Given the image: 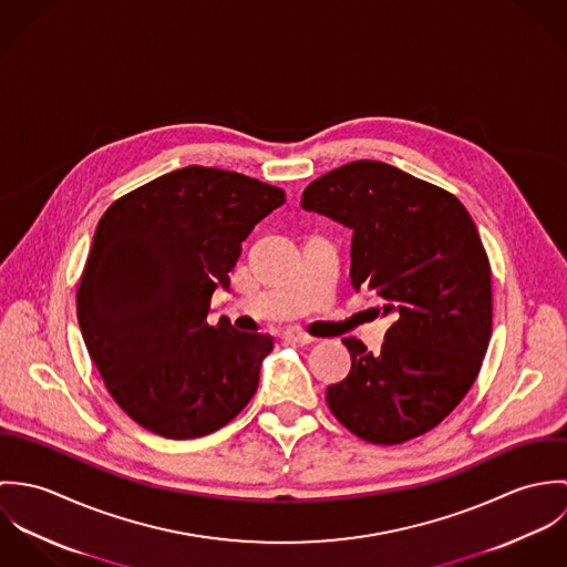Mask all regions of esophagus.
<instances>
[{"label": "esophagus", "mask_w": 567, "mask_h": 567, "mask_svg": "<svg viewBox=\"0 0 567 567\" xmlns=\"http://www.w3.org/2000/svg\"><path fill=\"white\" fill-rule=\"evenodd\" d=\"M284 340H288L292 344H310V342H315L312 336H308L306 331H299V329H286L284 331Z\"/></svg>", "instance_id": "34e87169"}]
</instances>
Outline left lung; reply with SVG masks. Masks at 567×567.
I'll use <instances>...</instances> for the list:
<instances>
[{
  "label": "left lung",
  "instance_id": "obj_1",
  "mask_svg": "<svg viewBox=\"0 0 567 567\" xmlns=\"http://www.w3.org/2000/svg\"><path fill=\"white\" fill-rule=\"evenodd\" d=\"M301 207L353 231L351 286L393 317L375 355L342 338L351 371L327 386L329 410L378 445L430 432L476 382L491 338V266L472 216L454 194L369 159L312 181Z\"/></svg>",
  "mask_w": 567,
  "mask_h": 567
}]
</instances>
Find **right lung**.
Here are the masks:
<instances>
[{"label":"right lung","mask_w":567,"mask_h":567,"mask_svg":"<svg viewBox=\"0 0 567 567\" xmlns=\"http://www.w3.org/2000/svg\"><path fill=\"white\" fill-rule=\"evenodd\" d=\"M286 203L281 187L187 165L117 198L100 218L76 308L106 391L142 427L198 439L257 391L272 336L207 323L252 227Z\"/></svg>","instance_id":"obj_1"}]
</instances>
